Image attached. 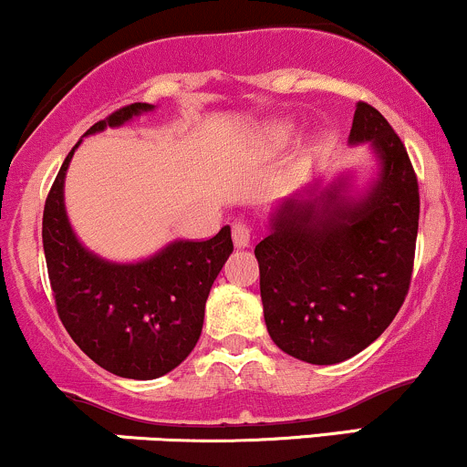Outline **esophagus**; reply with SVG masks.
Instances as JSON below:
<instances>
[{"instance_id":"34e87169","label":"esophagus","mask_w":467,"mask_h":467,"mask_svg":"<svg viewBox=\"0 0 467 467\" xmlns=\"http://www.w3.org/2000/svg\"><path fill=\"white\" fill-rule=\"evenodd\" d=\"M234 244L238 249H244L249 247V243H252V227L244 223H235L234 224Z\"/></svg>"}]
</instances>
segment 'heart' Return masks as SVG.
<instances>
[{
	"label": "heart",
	"instance_id": "obj_1",
	"mask_svg": "<svg viewBox=\"0 0 467 467\" xmlns=\"http://www.w3.org/2000/svg\"><path fill=\"white\" fill-rule=\"evenodd\" d=\"M275 131H278L280 135H283V133H285V129H283V127H280V129H275Z\"/></svg>",
	"mask_w": 467,
	"mask_h": 467
}]
</instances>
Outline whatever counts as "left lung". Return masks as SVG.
Wrapping results in <instances>:
<instances>
[{"label": "left lung", "mask_w": 467, "mask_h": 467, "mask_svg": "<svg viewBox=\"0 0 467 467\" xmlns=\"http://www.w3.org/2000/svg\"><path fill=\"white\" fill-rule=\"evenodd\" d=\"M368 144L374 173H340L280 200L255 244L265 325L285 354L312 365L348 360L399 314L412 278L419 184L388 119L358 102L349 140Z\"/></svg>", "instance_id": "8db88e82"}]
</instances>
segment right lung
Returning <instances> with one entry per match:
<instances>
[{
    "mask_svg": "<svg viewBox=\"0 0 467 467\" xmlns=\"http://www.w3.org/2000/svg\"><path fill=\"white\" fill-rule=\"evenodd\" d=\"M153 104L135 102L82 138L118 129ZM67 155L44 204L42 240L57 314L71 338L99 368L122 379L151 380L178 368L198 343L213 280L234 252L232 229L213 238L171 240L135 263L102 258L73 232L64 204Z\"/></svg>",
    "mask_w": 467,
    "mask_h": 467,
    "instance_id": "right-lung-1",
    "label": "right lung"
}]
</instances>
